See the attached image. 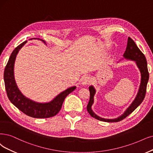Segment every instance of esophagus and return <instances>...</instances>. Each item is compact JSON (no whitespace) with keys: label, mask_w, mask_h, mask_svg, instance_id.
<instances>
[{"label":"esophagus","mask_w":153,"mask_h":153,"mask_svg":"<svg viewBox=\"0 0 153 153\" xmlns=\"http://www.w3.org/2000/svg\"><path fill=\"white\" fill-rule=\"evenodd\" d=\"M91 82V79H90L89 77L88 76H84L82 79V82L81 84L82 85H87V84H89Z\"/></svg>","instance_id":"1"}]
</instances>
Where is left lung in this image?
<instances>
[{"mask_svg":"<svg viewBox=\"0 0 153 153\" xmlns=\"http://www.w3.org/2000/svg\"><path fill=\"white\" fill-rule=\"evenodd\" d=\"M123 56L126 59L135 61L140 70L141 79L138 93L136 95V97L135 98L134 100L132 101L131 105L128 106V108H127L125 112L123 113V114H122L119 117L114 118V119H106V118H103L98 116L93 111L91 106L94 103V96L96 93V90L93 86H89V90L90 92V98L87 106V110L90 115L98 120L106 122H116L120 121L123 120V118L127 117L128 115H129L132 112H133L136 109L137 106L143 102V101L145 98L147 84H148L149 77L148 69V64H147V61L144 55L137 47L136 44H135V43L131 38H128L126 50L125 53H123Z\"/></svg>","mask_w":153,"mask_h":153,"instance_id":"1","label":"left lung"}]
</instances>
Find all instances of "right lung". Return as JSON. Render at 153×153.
Wrapping results in <instances>:
<instances>
[{
  "mask_svg": "<svg viewBox=\"0 0 153 153\" xmlns=\"http://www.w3.org/2000/svg\"><path fill=\"white\" fill-rule=\"evenodd\" d=\"M33 39H39L45 44V41L41 39L35 38ZM26 42H24L22 43L13 50L7 64L5 66L4 79L7 97L11 103L27 116L36 118H45L53 117L57 114L60 110L62 104L67 96L72 92L76 87L72 86L69 88L60 93L53 100L48 103H38L25 97L19 91L16 83L14 75V66L17 54Z\"/></svg>",
  "mask_w": 153,
  "mask_h": 153,
  "instance_id": "obj_1",
  "label": "right lung"
}]
</instances>
